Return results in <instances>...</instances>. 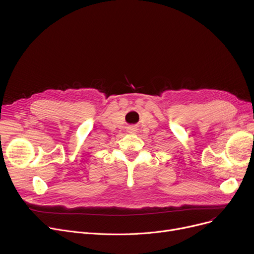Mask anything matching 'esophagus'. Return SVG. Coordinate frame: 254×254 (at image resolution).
Returning <instances> with one entry per match:
<instances>
[{
	"label": "esophagus",
	"instance_id": "1",
	"mask_svg": "<svg viewBox=\"0 0 254 254\" xmlns=\"http://www.w3.org/2000/svg\"><path fill=\"white\" fill-rule=\"evenodd\" d=\"M128 131H129V132H131V131H134V128H132V127H131V128H129V129H128Z\"/></svg>",
	"mask_w": 254,
	"mask_h": 254
}]
</instances>
